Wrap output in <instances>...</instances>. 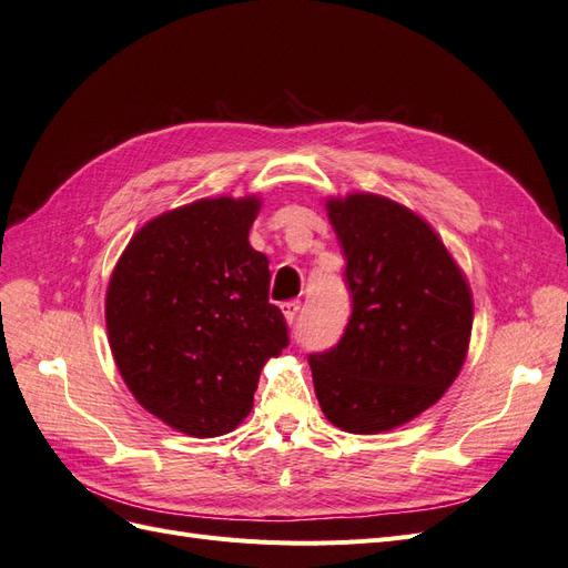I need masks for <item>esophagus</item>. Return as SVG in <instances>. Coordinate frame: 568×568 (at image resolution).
Instances as JSON below:
<instances>
[{
  "label": "esophagus",
  "instance_id": "34e87169",
  "mask_svg": "<svg viewBox=\"0 0 568 568\" xmlns=\"http://www.w3.org/2000/svg\"><path fill=\"white\" fill-rule=\"evenodd\" d=\"M282 313H284L288 324H294L298 320V313H301V301H286V303H282Z\"/></svg>",
  "mask_w": 568,
  "mask_h": 568
}]
</instances>
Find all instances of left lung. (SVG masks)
Returning a JSON list of instances; mask_svg holds the SVG:
<instances>
[{"label": "left lung", "mask_w": 568, "mask_h": 568, "mask_svg": "<svg viewBox=\"0 0 568 568\" xmlns=\"http://www.w3.org/2000/svg\"><path fill=\"white\" fill-rule=\"evenodd\" d=\"M326 211L353 301L336 346L307 355L315 393L343 432H388L455 382L469 348L471 294L438 234L405 205L351 194Z\"/></svg>", "instance_id": "left-lung-1"}]
</instances>
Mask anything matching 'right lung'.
Listing matches in <instances>:
<instances>
[{"instance_id": "obj_1", "label": "right lung", "mask_w": 568, "mask_h": 568, "mask_svg": "<svg viewBox=\"0 0 568 568\" xmlns=\"http://www.w3.org/2000/svg\"><path fill=\"white\" fill-rule=\"evenodd\" d=\"M251 199H203L151 220L106 294L111 353L144 409L196 438L246 419L265 359L288 346L267 257L248 244Z\"/></svg>"}]
</instances>
